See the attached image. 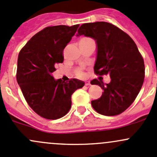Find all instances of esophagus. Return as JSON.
I'll list each match as a JSON object with an SVG mask.
<instances>
[{
    "label": "esophagus",
    "instance_id": "1",
    "mask_svg": "<svg viewBox=\"0 0 157 157\" xmlns=\"http://www.w3.org/2000/svg\"><path fill=\"white\" fill-rule=\"evenodd\" d=\"M90 83L89 81H85V86H90Z\"/></svg>",
    "mask_w": 157,
    "mask_h": 157
}]
</instances>
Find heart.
Returning <instances> with one entry per match:
<instances>
[{"label": "heart", "instance_id": "obj_1", "mask_svg": "<svg viewBox=\"0 0 157 157\" xmlns=\"http://www.w3.org/2000/svg\"><path fill=\"white\" fill-rule=\"evenodd\" d=\"M86 39V38H83V39ZM77 74H78V75H81V73L80 72H78Z\"/></svg>", "mask_w": 157, "mask_h": 157}]
</instances>
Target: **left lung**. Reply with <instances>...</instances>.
I'll use <instances>...</instances> for the list:
<instances>
[{
	"label": "left lung",
	"mask_w": 157,
	"mask_h": 157,
	"mask_svg": "<svg viewBox=\"0 0 157 157\" xmlns=\"http://www.w3.org/2000/svg\"><path fill=\"white\" fill-rule=\"evenodd\" d=\"M82 35L96 41L95 74H109L111 77L110 83L105 84L96 79L91 81L103 90L100 98L91 101L92 106L101 115H119L133 103L142 87L145 74L143 58L127 33L109 23H84L77 36Z\"/></svg>",
	"instance_id": "8db88e82"
}]
</instances>
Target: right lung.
<instances>
[{"instance_id": "right-lung-1", "label": "right lung", "mask_w": 157, "mask_h": 157, "mask_svg": "<svg viewBox=\"0 0 157 157\" xmlns=\"http://www.w3.org/2000/svg\"><path fill=\"white\" fill-rule=\"evenodd\" d=\"M80 25L48 26L36 33L19 53L17 80L23 96L36 113L47 119L64 116L71 107V96L84 82L55 80L52 73L64 61L63 52Z\"/></svg>"}]
</instances>
